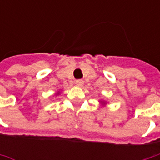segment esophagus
Listing matches in <instances>:
<instances>
[{
    "instance_id": "esophagus-1",
    "label": "esophagus",
    "mask_w": 160,
    "mask_h": 160,
    "mask_svg": "<svg viewBox=\"0 0 160 160\" xmlns=\"http://www.w3.org/2000/svg\"><path fill=\"white\" fill-rule=\"evenodd\" d=\"M76 83H77V86H83V83H84V82H83V80H82V79H77V81H76Z\"/></svg>"
}]
</instances>
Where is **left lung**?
<instances>
[{"label": "left lung", "instance_id": "obj_1", "mask_svg": "<svg viewBox=\"0 0 160 160\" xmlns=\"http://www.w3.org/2000/svg\"><path fill=\"white\" fill-rule=\"evenodd\" d=\"M101 102H102V104H104V103H105V102H102V101H101Z\"/></svg>", "mask_w": 160, "mask_h": 160}]
</instances>
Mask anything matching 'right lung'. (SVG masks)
Returning <instances> with one entry per match:
<instances>
[{
    "mask_svg": "<svg viewBox=\"0 0 160 160\" xmlns=\"http://www.w3.org/2000/svg\"><path fill=\"white\" fill-rule=\"evenodd\" d=\"M57 94H58V93H57Z\"/></svg>",
    "mask_w": 160,
    "mask_h": 160,
    "instance_id": "1",
    "label": "right lung"
}]
</instances>
